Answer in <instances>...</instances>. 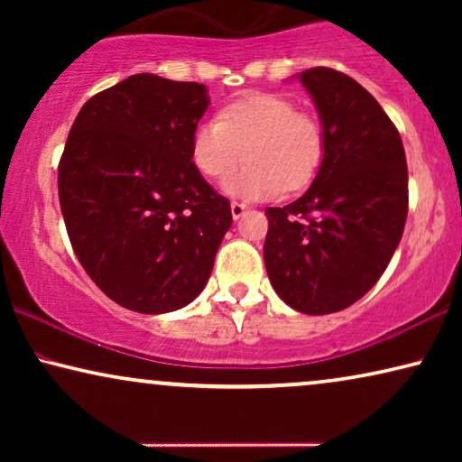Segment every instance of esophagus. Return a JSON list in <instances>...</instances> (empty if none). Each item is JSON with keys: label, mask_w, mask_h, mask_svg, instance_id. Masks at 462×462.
<instances>
[{"label": "esophagus", "mask_w": 462, "mask_h": 462, "mask_svg": "<svg viewBox=\"0 0 462 462\" xmlns=\"http://www.w3.org/2000/svg\"><path fill=\"white\" fill-rule=\"evenodd\" d=\"M245 210H248V208H245L244 204H239V201H231V217L236 218V220H239L245 214Z\"/></svg>", "instance_id": "1"}]
</instances>
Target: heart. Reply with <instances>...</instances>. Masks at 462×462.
<instances>
[{
	"label": "heart",
	"instance_id": "heart-1",
	"mask_svg": "<svg viewBox=\"0 0 462 462\" xmlns=\"http://www.w3.org/2000/svg\"><path fill=\"white\" fill-rule=\"evenodd\" d=\"M324 130L292 100L275 92H250L195 125L191 162L201 176L223 180L244 156L246 168L225 180V191L244 199H269L300 191L324 160Z\"/></svg>",
	"mask_w": 462,
	"mask_h": 462
}]
</instances>
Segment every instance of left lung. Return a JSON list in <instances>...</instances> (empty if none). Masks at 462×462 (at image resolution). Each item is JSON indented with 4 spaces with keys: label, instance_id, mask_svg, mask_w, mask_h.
<instances>
[{
    "label": "left lung",
    "instance_id": "8db88e82",
    "mask_svg": "<svg viewBox=\"0 0 462 462\" xmlns=\"http://www.w3.org/2000/svg\"><path fill=\"white\" fill-rule=\"evenodd\" d=\"M324 130V160L305 195L267 208L264 267L277 296L307 315L337 313L384 273L408 217L400 132L372 94L328 67L302 71Z\"/></svg>",
    "mask_w": 462,
    "mask_h": 462
}]
</instances>
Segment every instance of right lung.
I'll return each mask as SVG.
<instances>
[{"instance_id": "add662e5", "label": "right lung", "mask_w": 462, "mask_h": 462, "mask_svg": "<svg viewBox=\"0 0 462 462\" xmlns=\"http://www.w3.org/2000/svg\"><path fill=\"white\" fill-rule=\"evenodd\" d=\"M195 81L136 73L94 94L59 163L69 239L92 282L130 311H176L198 296L233 223L191 162L208 109Z\"/></svg>"}]
</instances>
